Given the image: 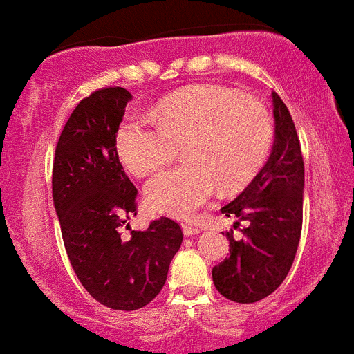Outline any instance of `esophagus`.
<instances>
[{"label": "esophagus", "instance_id": "esophagus-1", "mask_svg": "<svg viewBox=\"0 0 354 354\" xmlns=\"http://www.w3.org/2000/svg\"><path fill=\"white\" fill-rule=\"evenodd\" d=\"M183 232L184 236H195V234L200 232V227L198 225H193V223H183Z\"/></svg>", "mask_w": 354, "mask_h": 354}]
</instances>
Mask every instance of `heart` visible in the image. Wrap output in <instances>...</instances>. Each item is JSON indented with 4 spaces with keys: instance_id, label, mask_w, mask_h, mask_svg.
Returning <instances> with one entry per match:
<instances>
[{
    "instance_id": "1",
    "label": "heart",
    "mask_w": 354,
    "mask_h": 354,
    "mask_svg": "<svg viewBox=\"0 0 354 354\" xmlns=\"http://www.w3.org/2000/svg\"><path fill=\"white\" fill-rule=\"evenodd\" d=\"M273 124L261 102L237 90L204 84L165 99L154 115L122 122L117 150L124 167L147 177L184 147L186 167L159 174L145 186L150 209L186 218L207 204L218 186L239 189L253 179L270 154Z\"/></svg>"
}]
</instances>
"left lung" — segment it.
<instances>
[{"label": "left lung", "instance_id": "left-lung-1", "mask_svg": "<svg viewBox=\"0 0 354 354\" xmlns=\"http://www.w3.org/2000/svg\"><path fill=\"white\" fill-rule=\"evenodd\" d=\"M274 143L271 156L246 189L221 207L236 216L234 228L246 221L243 239L227 232L230 255L212 268V282L230 301L255 303L264 299L286 280L298 252L303 223L301 145L292 117L273 92Z\"/></svg>", "mask_w": 354, "mask_h": 354}]
</instances>
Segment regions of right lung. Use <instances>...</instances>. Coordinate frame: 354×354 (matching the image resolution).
<instances>
[{"instance_id":"add662e5","label":"right lung","mask_w":354,"mask_h":354,"mask_svg":"<svg viewBox=\"0 0 354 354\" xmlns=\"http://www.w3.org/2000/svg\"><path fill=\"white\" fill-rule=\"evenodd\" d=\"M129 101L131 93L120 86L84 97L53 159V200L72 270L93 299L113 310L149 305L183 243V228L165 216L147 230L121 234L136 216L138 193L117 154L118 126Z\"/></svg>"}]
</instances>
